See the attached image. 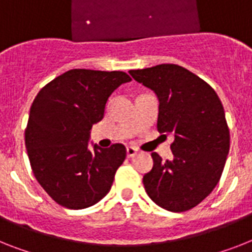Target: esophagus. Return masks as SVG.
I'll return each instance as SVG.
<instances>
[{"label":"esophagus","instance_id":"obj_1","mask_svg":"<svg viewBox=\"0 0 252 252\" xmlns=\"http://www.w3.org/2000/svg\"><path fill=\"white\" fill-rule=\"evenodd\" d=\"M137 152H138V150L136 149V147H126V156L128 158H134V156L137 155Z\"/></svg>","mask_w":252,"mask_h":252}]
</instances>
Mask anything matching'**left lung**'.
Returning a JSON list of instances; mask_svg holds the SVG:
<instances>
[{
    "label": "left lung",
    "instance_id": "8db88e82",
    "mask_svg": "<svg viewBox=\"0 0 252 252\" xmlns=\"http://www.w3.org/2000/svg\"><path fill=\"white\" fill-rule=\"evenodd\" d=\"M158 98V130L173 134V156L152 152L143 186L160 208L181 213L208 197L220 179L229 152V129L217 92L185 67L161 64L130 70Z\"/></svg>",
    "mask_w": 252,
    "mask_h": 252
}]
</instances>
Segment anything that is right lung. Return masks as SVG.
Returning <instances> with one entry per match:
<instances>
[{
	"mask_svg": "<svg viewBox=\"0 0 252 252\" xmlns=\"http://www.w3.org/2000/svg\"><path fill=\"white\" fill-rule=\"evenodd\" d=\"M130 80L124 71L73 69L51 80L35 96L25 147L35 179L61 206L90 208L110 191L126 158V147L94 145L90 151V130L102 120L110 94Z\"/></svg>",
	"mask_w": 252,
	"mask_h": 252,
	"instance_id": "right-lung-1",
	"label": "right lung"
}]
</instances>
